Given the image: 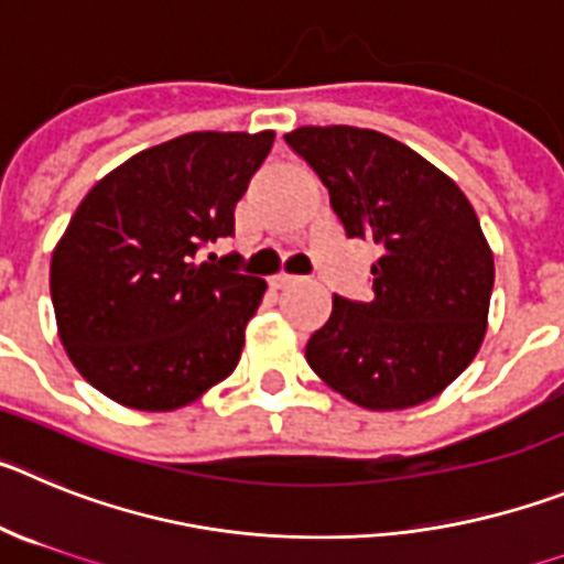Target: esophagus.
Masks as SVG:
<instances>
[{"label":"esophagus","mask_w":564,"mask_h":564,"mask_svg":"<svg viewBox=\"0 0 564 564\" xmlns=\"http://www.w3.org/2000/svg\"><path fill=\"white\" fill-rule=\"evenodd\" d=\"M272 289H286V286H294V283H301V278L294 275H286V272H281V275L272 278Z\"/></svg>","instance_id":"esophagus-1"}]
</instances>
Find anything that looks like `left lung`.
<instances>
[{
    "instance_id": "1",
    "label": "left lung",
    "mask_w": 564,
    "mask_h": 564,
    "mask_svg": "<svg viewBox=\"0 0 564 564\" xmlns=\"http://www.w3.org/2000/svg\"><path fill=\"white\" fill-rule=\"evenodd\" d=\"M286 143L328 187L345 232L382 247L370 267L373 297L334 294L306 362L365 410L430 402L469 368L489 323L495 258L469 199L382 131L301 126Z\"/></svg>"
}]
</instances>
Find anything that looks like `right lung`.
Instances as JSON below:
<instances>
[{"mask_svg": "<svg viewBox=\"0 0 564 564\" xmlns=\"http://www.w3.org/2000/svg\"><path fill=\"white\" fill-rule=\"evenodd\" d=\"M275 131H191L118 165L84 196L50 261L58 337L111 402L171 413L236 370L267 281L196 263L232 236V210ZM216 258V256H210Z\"/></svg>", "mask_w": 564, "mask_h": 564, "instance_id": "add662e5", "label": "right lung"}]
</instances>
